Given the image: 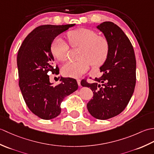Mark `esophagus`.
I'll return each mask as SVG.
<instances>
[{"label": "esophagus", "mask_w": 154, "mask_h": 154, "mask_svg": "<svg viewBox=\"0 0 154 154\" xmlns=\"http://www.w3.org/2000/svg\"><path fill=\"white\" fill-rule=\"evenodd\" d=\"M77 82L79 86H81V80L80 79H77Z\"/></svg>", "instance_id": "esophagus-1"}]
</instances>
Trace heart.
I'll return each instance as SVG.
<instances>
[{
    "label": "heart",
    "mask_w": 154,
    "mask_h": 154,
    "mask_svg": "<svg viewBox=\"0 0 154 154\" xmlns=\"http://www.w3.org/2000/svg\"><path fill=\"white\" fill-rule=\"evenodd\" d=\"M69 43L73 47H82L79 60L70 61L61 69L65 77L78 78L85 73L90 63L93 66H100L107 60L110 51V44L107 39L98 35L97 32L91 29L81 28L67 33ZM54 57L60 61L67 60L69 46L63 39L55 38L51 45Z\"/></svg>",
    "instance_id": "b5f03b06"
}]
</instances>
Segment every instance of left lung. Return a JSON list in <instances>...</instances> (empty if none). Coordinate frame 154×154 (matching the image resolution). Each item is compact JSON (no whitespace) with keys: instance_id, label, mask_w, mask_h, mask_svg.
<instances>
[{"instance_id":"1","label":"left lung","mask_w":154,"mask_h":154,"mask_svg":"<svg viewBox=\"0 0 154 154\" xmlns=\"http://www.w3.org/2000/svg\"><path fill=\"white\" fill-rule=\"evenodd\" d=\"M97 28L109 42V56L100 67L102 76L93 83L82 81L81 84L93 93L87 105L89 113L95 119L106 120L122 112L131 99L136 85V61L131 42L120 27L104 22Z\"/></svg>"}]
</instances>
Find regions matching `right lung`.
I'll list each match as a JSON object with an SVG mask.
<instances>
[{
	"label": "right lung",
	"mask_w": 154,
	"mask_h": 154,
	"mask_svg": "<svg viewBox=\"0 0 154 154\" xmlns=\"http://www.w3.org/2000/svg\"><path fill=\"white\" fill-rule=\"evenodd\" d=\"M75 24L43 25L35 28L23 41L17 55L19 87L28 109L35 115L50 120L61 113L65 97L78 89L77 81L63 78L53 86L49 71L59 74L54 66L51 45L54 39Z\"/></svg>",
	"instance_id": "1"
}]
</instances>
